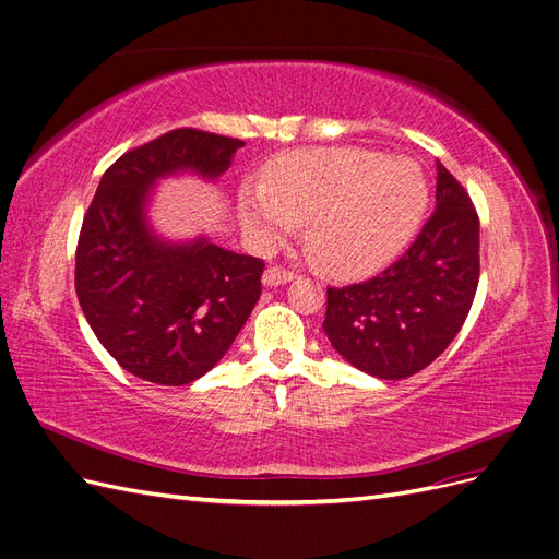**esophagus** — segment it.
Returning a JSON list of instances; mask_svg holds the SVG:
<instances>
[{
  "mask_svg": "<svg viewBox=\"0 0 559 559\" xmlns=\"http://www.w3.org/2000/svg\"><path fill=\"white\" fill-rule=\"evenodd\" d=\"M294 280V273H289V270L284 267H267L263 273V286H282V284H289Z\"/></svg>",
  "mask_w": 559,
  "mask_h": 559,
  "instance_id": "esophagus-1",
  "label": "esophagus"
}]
</instances>
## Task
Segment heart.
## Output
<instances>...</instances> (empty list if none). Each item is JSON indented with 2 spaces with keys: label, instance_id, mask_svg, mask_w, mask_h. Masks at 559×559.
Wrapping results in <instances>:
<instances>
[{
  "label": "heart",
  "instance_id": "heart-1",
  "mask_svg": "<svg viewBox=\"0 0 559 559\" xmlns=\"http://www.w3.org/2000/svg\"><path fill=\"white\" fill-rule=\"evenodd\" d=\"M429 202L421 167L366 148H302L277 158L267 181L245 179L242 226L280 242L306 226L314 261L337 277L368 273L408 245Z\"/></svg>",
  "mask_w": 559,
  "mask_h": 559
}]
</instances>
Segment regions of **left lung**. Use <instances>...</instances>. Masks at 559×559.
Masks as SVG:
<instances>
[{
  "instance_id": "1",
  "label": "left lung",
  "mask_w": 559,
  "mask_h": 559,
  "mask_svg": "<svg viewBox=\"0 0 559 559\" xmlns=\"http://www.w3.org/2000/svg\"><path fill=\"white\" fill-rule=\"evenodd\" d=\"M436 173V212L411 249L373 280L326 289L333 349L380 380L427 368L460 333L478 289L476 210L443 163Z\"/></svg>"
}]
</instances>
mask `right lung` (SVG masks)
Masks as SVG:
<instances>
[{
    "instance_id": "right-lung-1",
    "label": "right lung",
    "mask_w": 559,
    "mask_h": 559,
    "mask_svg": "<svg viewBox=\"0 0 559 559\" xmlns=\"http://www.w3.org/2000/svg\"><path fill=\"white\" fill-rule=\"evenodd\" d=\"M245 142L179 128L118 158L99 179L76 247V296L128 373L191 384L222 361L261 296L263 261L151 224L163 179L222 177Z\"/></svg>"
}]
</instances>
